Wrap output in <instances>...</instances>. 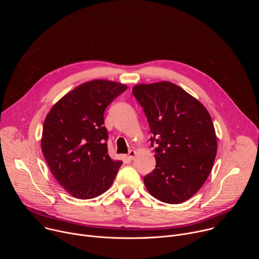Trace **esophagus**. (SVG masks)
Masks as SVG:
<instances>
[{
  "label": "esophagus",
  "mask_w": 259,
  "mask_h": 259,
  "mask_svg": "<svg viewBox=\"0 0 259 259\" xmlns=\"http://www.w3.org/2000/svg\"><path fill=\"white\" fill-rule=\"evenodd\" d=\"M135 155H136V152H135L134 150H130V151H129V153H128V156H127V158H128L130 161H132V160L134 159Z\"/></svg>",
  "instance_id": "1"
}]
</instances>
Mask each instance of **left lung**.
Returning a JSON list of instances; mask_svg holds the SVG:
<instances>
[{"label": "left lung", "instance_id": "8db88e82", "mask_svg": "<svg viewBox=\"0 0 259 259\" xmlns=\"http://www.w3.org/2000/svg\"><path fill=\"white\" fill-rule=\"evenodd\" d=\"M132 93L149 122L156 168L143 177L147 191L168 204L192 198L209 176L217 141L204 105L170 82L140 84Z\"/></svg>", "mask_w": 259, "mask_h": 259}]
</instances>
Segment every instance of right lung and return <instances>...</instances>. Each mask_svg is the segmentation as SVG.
<instances>
[{
  "label": "right lung",
  "instance_id": "add662e5",
  "mask_svg": "<svg viewBox=\"0 0 259 259\" xmlns=\"http://www.w3.org/2000/svg\"><path fill=\"white\" fill-rule=\"evenodd\" d=\"M116 82H87L64 95L47 115L42 135L46 162L61 187L78 199H93L112 186L121 161L107 154L104 110L126 91Z\"/></svg>",
  "mask_w": 259,
  "mask_h": 259
}]
</instances>
